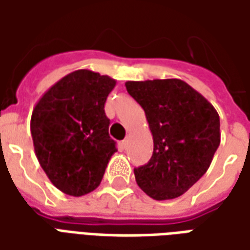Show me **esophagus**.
<instances>
[{"label":"esophagus","instance_id":"obj_1","mask_svg":"<svg viewBox=\"0 0 250 250\" xmlns=\"http://www.w3.org/2000/svg\"><path fill=\"white\" fill-rule=\"evenodd\" d=\"M127 145H128V139H125V141L122 142V146L123 147H127Z\"/></svg>","mask_w":250,"mask_h":250}]
</instances>
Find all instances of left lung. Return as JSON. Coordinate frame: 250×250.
<instances>
[{
  "label": "left lung",
  "mask_w": 250,
  "mask_h": 250,
  "mask_svg": "<svg viewBox=\"0 0 250 250\" xmlns=\"http://www.w3.org/2000/svg\"><path fill=\"white\" fill-rule=\"evenodd\" d=\"M145 109L154 141L147 165L134 170L138 186L157 201L186 193L220 146V116L210 102L179 79L125 82Z\"/></svg>",
  "instance_id": "8db88e82"
}]
</instances>
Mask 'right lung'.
<instances>
[{
  "label": "right lung",
  "mask_w": 250,
  "mask_h": 250,
  "mask_svg": "<svg viewBox=\"0 0 250 250\" xmlns=\"http://www.w3.org/2000/svg\"><path fill=\"white\" fill-rule=\"evenodd\" d=\"M116 80L77 69L55 83L36 103L30 132L36 157L60 191L82 197L98 188L115 152L104 112Z\"/></svg>",
  "instance_id": "1"
}]
</instances>
